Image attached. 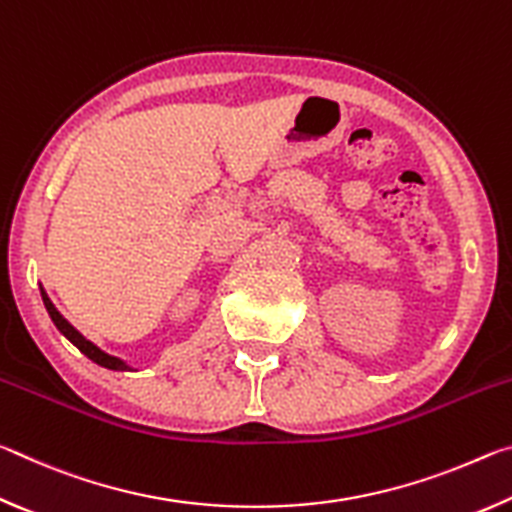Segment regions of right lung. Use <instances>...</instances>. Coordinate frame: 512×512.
<instances>
[{"mask_svg":"<svg viewBox=\"0 0 512 512\" xmlns=\"http://www.w3.org/2000/svg\"><path fill=\"white\" fill-rule=\"evenodd\" d=\"M40 296H42V302H45V307H47V311H49L51 320H54V325L58 327V332L63 334L69 343H74L76 348H79V350H81V352L85 354V357H88L90 361L99 363V366L108 368V370H119V372H124V370H133L131 366H128V363H126L124 359L112 357V354L103 352V350H101V348H97V345H94L92 341L85 339V336L79 332V329H76L72 323H69L67 318H63V314H60V311L54 307V302L49 300L47 291H45V287H42V284H40Z\"/></svg>","mask_w":512,"mask_h":512,"instance_id":"1","label":"right lung"}]
</instances>
